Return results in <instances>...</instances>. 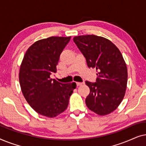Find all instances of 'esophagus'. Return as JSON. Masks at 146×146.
<instances>
[{"instance_id": "obj_1", "label": "esophagus", "mask_w": 146, "mask_h": 146, "mask_svg": "<svg viewBox=\"0 0 146 146\" xmlns=\"http://www.w3.org/2000/svg\"><path fill=\"white\" fill-rule=\"evenodd\" d=\"M82 84V82H76L77 86H81Z\"/></svg>"}]
</instances>
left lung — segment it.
<instances>
[{"mask_svg": "<svg viewBox=\"0 0 146 146\" xmlns=\"http://www.w3.org/2000/svg\"><path fill=\"white\" fill-rule=\"evenodd\" d=\"M73 40L84 56L89 68L97 71L96 82H86L90 94L87 107L99 115L115 110L124 97L127 82V69L116 46L106 38L96 35L74 37Z\"/></svg>", "mask_w": 146, "mask_h": 146, "instance_id": "1", "label": "left lung"}]
</instances>
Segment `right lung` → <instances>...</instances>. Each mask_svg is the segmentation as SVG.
Returning a JSON list of instances; mask_svg holds the SVG:
<instances>
[{"mask_svg":"<svg viewBox=\"0 0 146 146\" xmlns=\"http://www.w3.org/2000/svg\"><path fill=\"white\" fill-rule=\"evenodd\" d=\"M71 36H51L39 40L26 52L19 70L22 92L29 104L39 114L54 117L66 110L75 82L60 83L52 79L56 72L60 55Z\"/></svg>","mask_w":146,"mask_h":146,"instance_id":"1","label":"right lung"}]
</instances>
